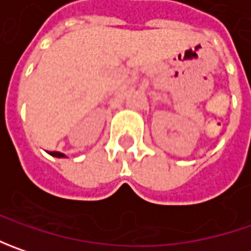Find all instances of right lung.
<instances>
[{
	"instance_id": "add662e5",
	"label": "right lung",
	"mask_w": 251,
	"mask_h": 251,
	"mask_svg": "<svg viewBox=\"0 0 251 251\" xmlns=\"http://www.w3.org/2000/svg\"><path fill=\"white\" fill-rule=\"evenodd\" d=\"M50 155H53L55 158H64V153H60V152H50Z\"/></svg>"
}]
</instances>
